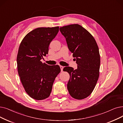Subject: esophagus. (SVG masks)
Masks as SVG:
<instances>
[{
  "mask_svg": "<svg viewBox=\"0 0 123 123\" xmlns=\"http://www.w3.org/2000/svg\"><path fill=\"white\" fill-rule=\"evenodd\" d=\"M60 69H61V72H62L63 71V66H60Z\"/></svg>",
  "mask_w": 123,
  "mask_h": 123,
  "instance_id": "34e87169",
  "label": "esophagus"
}]
</instances>
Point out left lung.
Instances as JSON below:
<instances>
[{"label": "left lung", "instance_id": "obj_1", "mask_svg": "<svg viewBox=\"0 0 123 123\" xmlns=\"http://www.w3.org/2000/svg\"><path fill=\"white\" fill-rule=\"evenodd\" d=\"M60 31L77 64L76 69L69 66L63 69L70 75L67 83L69 93L74 98H85L92 93L98 79V47L93 36L80 25L64 26Z\"/></svg>", "mask_w": 123, "mask_h": 123}]
</instances>
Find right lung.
Segmentation results:
<instances>
[{"label":"right lung","instance_id":"right-lung-1","mask_svg":"<svg viewBox=\"0 0 123 123\" xmlns=\"http://www.w3.org/2000/svg\"><path fill=\"white\" fill-rule=\"evenodd\" d=\"M59 28H37L25 37L19 47V76L26 92L36 100L49 97L55 78L61 71L59 65L50 66L41 61L48 54L49 45L57 35Z\"/></svg>","mask_w":123,"mask_h":123}]
</instances>
